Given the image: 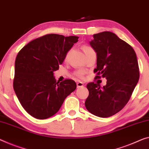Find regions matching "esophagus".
Segmentation results:
<instances>
[{"label": "esophagus", "mask_w": 149, "mask_h": 149, "mask_svg": "<svg viewBox=\"0 0 149 149\" xmlns=\"http://www.w3.org/2000/svg\"><path fill=\"white\" fill-rule=\"evenodd\" d=\"M77 88H80V87H82V86H83L84 84L82 83V82H78L77 83Z\"/></svg>", "instance_id": "1"}]
</instances>
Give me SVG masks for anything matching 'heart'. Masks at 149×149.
Segmentation results:
<instances>
[{"mask_svg": "<svg viewBox=\"0 0 149 149\" xmlns=\"http://www.w3.org/2000/svg\"><path fill=\"white\" fill-rule=\"evenodd\" d=\"M82 49H83V51L84 52L85 54H87L91 52H95L93 48H91V47H89V46L87 45H84L83 47H82ZM74 74L77 77L79 78V79H83L84 74H85V72H84L83 70H78L77 71L74 72Z\"/></svg>", "mask_w": 149, "mask_h": 149, "instance_id": "heart-1", "label": "heart"}]
</instances>
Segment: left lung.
I'll return each mask as SVG.
<instances>
[{
    "label": "left lung",
    "mask_w": 149,
    "mask_h": 149,
    "mask_svg": "<svg viewBox=\"0 0 149 149\" xmlns=\"http://www.w3.org/2000/svg\"><path fill=\"white\" fill-rule=\"evenodd\" d=\"M93 37L90 44L97 56L95 79L106 78L107 81L102 88L94 82L87 84L85 107L94 115L107 118L129 102L139 81V64L132 47L114 33L104 31Z\"/></svg>",
    "instance_id": "1"
}]
</instances>
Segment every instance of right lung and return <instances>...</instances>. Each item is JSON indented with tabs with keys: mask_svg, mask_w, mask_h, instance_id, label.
Listing matches in <instances>:
<instances>
[{
	"mask_svg": "<svg viewBox=\"0 0 149 149\" xmlns=\"http://www.w3.org/2000/svg\"><path fill=\"white\" fill-rule=\"evenodd\" d=\"M78 38L76 36L49 34L31 41L19 52L13 88L30 115L38 119L53 116L67 96L76 89L73 80L56 82L53 72L63 64Z\"/></svg>",
	"mask_w": 149,
	"mask_h": 149,
	"instance_id": "add662e5",
	"label": "right lung"
}]
</instances>
